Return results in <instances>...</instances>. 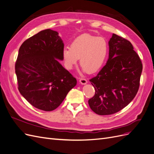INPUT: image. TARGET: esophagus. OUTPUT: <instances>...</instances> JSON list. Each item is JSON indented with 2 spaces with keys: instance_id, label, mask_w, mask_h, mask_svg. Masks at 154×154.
I'll return each mask as SVG.
<instances>
[{
  "instance_id": "esophagus-1",
  "label": "esophagus",
  "mask_w": 154,
  "mask_h": 154,
  "mask_svg": "<svg viewBox=\"0 0 154 154\" xmlns=\"http://www.w3.org/2000/svg\"><path fill=\"white\" fill-rule=\"evenodd\" d=\"M80 83H81L82 85H85L87 83V81L86 79H85V78H81L80 80Z\"/></svg>"
}]
</instances>
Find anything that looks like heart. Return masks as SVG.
<instances>
[{
    "mask_svg": "<svg viewBox=\"0 0 154 154\" xmlns=\"http://www.w3.org/2000/svg\"><path fill=\"white\" fill-rule=\"evenodd\" d=\"M108 51V44L103 37L83 34L72 42L71 48L62 49V57L67 68L71 69L80 58L83 71L94 73L103 65Z\"/></svg>",
    "mask_w": 154,
    "mask_h": 154,
    "instance_id": "obj_1",
    "label": "heart"
}]
</instances>
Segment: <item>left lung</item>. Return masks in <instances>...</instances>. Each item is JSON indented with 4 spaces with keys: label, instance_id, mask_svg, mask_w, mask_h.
<instances>
[{
    "label": "left lung",
    "instance_id": "8db88e82",
    "mask_svg": "<svg viewBox=\"0 0 154 154\" xmlns=\"http://www.w3.org/2000/svg\"><path fill=\"white\" fill-rule=\"evenodd\" d=\"M109 48L105 66L90 80L96 92L88 105L98 115L118 112L132 101L143 70L141 60L128 40L113 34Z\"/></svg>",
    "mask_w": 154,
    "mask_h": 154
}]
</instances>
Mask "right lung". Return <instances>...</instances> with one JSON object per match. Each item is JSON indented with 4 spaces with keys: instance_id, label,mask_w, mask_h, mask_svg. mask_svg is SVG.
I'll return each instance as SVG.
<instances>
[{
    "instance_id": "1",
    "label": "right lung",
    "mask_w": 154,
    "mask_h": 154,
    "mask_svg": "<svg viewBox=\"0 0 154 154\" xmlns=\"http://www.w3.org/2000/svg\"><path fill=\"white\" fill-rule=\"evenodd\" d=\"M64 44L58 32L41 31L24 42L15 63L18 91L36 109H56L76 85V80L65 69Z\"/></svg>"
}]
</instances>
